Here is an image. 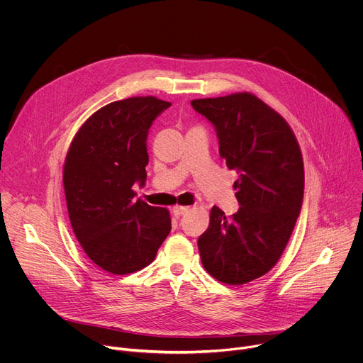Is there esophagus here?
I'll list each match as a JSON object with an SVG mask.
<instances>
[{
    "mask_svg": "<svg viewBox=\"0 0 363 363\" xmlns=\"http://www.w3.org/2000/svg\"><path fill=\"white\" fill-rule=\"evenodd\" d=\"M188 210H189V206H186V205H178V203H177V205L174 206V208H172V213H174V216L179 217V216L188 213Z\"/></svg>",
    "mask_w": 363,
    "mask_h": 363,
    "instance_id": "34e87169",
    "label": "esophagus"
}]
</instances>
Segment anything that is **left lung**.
Here are the masks:
<instances>
[{
  "mask_svg": "<svg viewBox=\"0 0 363 363\" xmlns=\"http://www.w3.org/2000/svg\"><path fill=\"white\" fill-rule=\"evenodd\" d=\"M191 105L216 126L220 157L238 174L241 205L230 217L213 206L198 238L201 262L218 281L241 286L269 273L291 237L304 191L301 150L286 119L252 93Z\"/></svg>",
  "mask_w": 363,
  "mask_h": 363,
  "instance_id": "obj_1",
  "label": "left lung"
}]
</instances>
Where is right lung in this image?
Segmentation results:
<instances>
[{"label":"right lung","instance_id":"obj_1","mask_svg":"<svg viewBox=\"0 0 363 363\" xmlns=\"http://www.w3.org/2000/svg\"><path fill=\"white\" fill-rule=\"evenodd\" d=\"M169 101L155 96L116 100L76 132L63 167L72 228L90 260L123 276L149 266L171 231L167 208L135 198L146 179L147 130Z\"/></svg>","mask_w":363,"mask_h":363}]
</instances>
